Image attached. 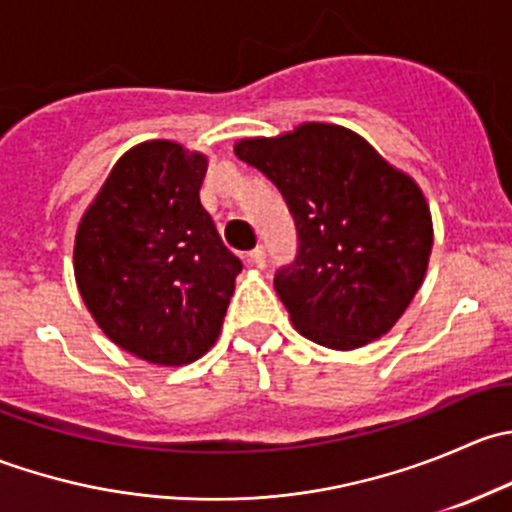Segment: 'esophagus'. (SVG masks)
<instances>
[{"instance_id": "obj_1", "label": "esophagus", "mask_w": 512, "mask_h": 512, "mask_svg": "<svg viewBox=\"0 0 512 512\" xmlns=\"http://www.w3.org/2000/svg\"><path fill=\"white\" fill-rule=\"evenodd\" d=\"M265 260H267V255H265V247L262 245H257L255 250L247 252V262H250L252 267H262L265 265Z\"/></svg>"}]
</instances>
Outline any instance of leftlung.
I'll return each mask as SVG.
<instances>
[{"label": "left lung", "instance_id": "1", "mask_svg": "<svg viewBox=\"0 0 512 512\" xmlns=\"http://www.w3.org/2000/svg\"><path fill=\"white\" fill-rule=\"evenodd\" d=\"M235 156L272 180L297 227V257L277 270L275 289L299 334L344 352L389 332L431 255L421 188L332 123L245 138Z\"/></svg>", "mask_w": 512, "mask_h": 512}]
</instances>
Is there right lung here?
Masks as SVG:
<instances>
[{
	"label": "right lung",
	"instance_id": "add662e5",
	"mask_svg": "<svg viewBox=\"0 0 512 512\" xmlns=\"http://www.w3.org/2000/svg\"><path fill=\"white\" fill-rule=\"evenodd\" d=\"M208 158L170 141L131 148L76 232L74 272L111 342L180 366L218 339L242 262L200 203Z\"/></svg>",
	"mask_w": 512,
	"mask_h": 512
}]
</instances>
